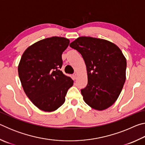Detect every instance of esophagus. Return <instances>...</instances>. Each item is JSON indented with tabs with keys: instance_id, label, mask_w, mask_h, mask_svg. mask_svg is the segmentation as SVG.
I'll return each instance as SVG.
<instances>
[{
	"instance_id": "34e87169",
	"label": "esophagus",
	"mask_w": 145,
	"mask_h": 145,
	"mask_svg": "<svg viewBox=\"0 0 145 145\" xmlns=\"http://www.w3.org/2000/svg\"><path fill=\"white\" fill-rule=\"evenodd\" d=\"M72 77H73V80H75L76 78H77V75L76 74V73H75V74H73V75Z\"/></svg>"
}]
</instances>
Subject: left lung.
Listing matches in <instances>:
<instances>
[{"label": "left lung", "mask_w": 145, "mask_h": 145, "mask_svg": "<svg viewBox=\"0 0 145 145\" xmlns=\"http://www.w3.org/2000/svg\"><path fill=\"white\" fill-rule=\"evenodd\" d=\"M82 55L88 84L83 99L93 109L102 111L116 102L126 79L127 61L117 45L103 39L82 36L70 44Z\"/></svg>", "instance_id": "1"}]
</instances>
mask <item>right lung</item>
<instances>
[{
  "mask_svg": "<svg viewBox=\"0 0 145 145\" xmlns=\"http://www.w3.org/2000/svg\"><path fill=\"white\" fill-rule=\"evenodd\" d=\"M69 43L63 37L43 39L29 46L19 63L18 75L24 91L43 111L52 112L61 107L73 84L72 78L60 70L62 54Z\"/></svg>",
  "mask_w": 145,
  "mask_h": 145,
  "instance_id": "right-lung-1",
  "label": "right lung"
}]
</instances>
